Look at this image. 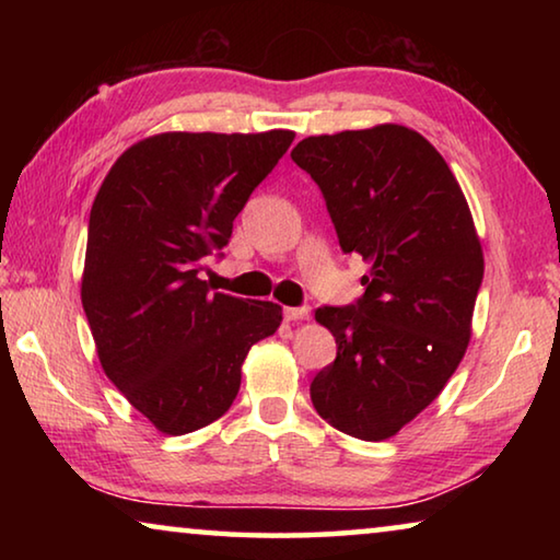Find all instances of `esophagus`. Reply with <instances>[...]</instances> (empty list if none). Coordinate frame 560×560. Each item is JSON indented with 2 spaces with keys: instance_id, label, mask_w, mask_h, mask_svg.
<instances>
[{
  "instance_id": "esophagus-1",
  "label": "esophagus",
  "mask_w": 560,
  "mask_h": 560,
  "mask_svg": "<svg viewBox=\"0 0 560 560\" xmlns=\"http://www.w3.org/2000/svg\"><path fill=\"white\" fill-rule=\"evenodd\" d=\"M311 311L306 306H296V308H283V318L287 320H306Z\"/></svg>"
}]
</instances>
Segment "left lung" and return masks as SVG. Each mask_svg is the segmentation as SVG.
I'll list each match as a JSON object with an SVG mask.
<instances>
[{"mask_svg":"<svg viewBox=\"0 0 560 560\" xmlns=\"http://www.w3.org/2000/svg\"><path fill=\"white\" fill-rule=\"evenodd\" d=\"M291 160L324 192L340 249L371 264L365 293L316 320L338 353L311 383L316 412L381 442L442 393L471 338L485 254L450 165L395 122L311 136Z\"/></svg>","mask_w":560,"mask_h":560,"instance_id":"8db88e82","label":"left lung"}]
</instances>
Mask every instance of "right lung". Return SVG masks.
Masks as SVG:
<instances>
[{"instance_id":"obj_1","label":"right lung","mask_w":560,"mask_h":560,"mask_svg":"<svg viewBox=\"0 0 560 560\" xmlns=\"http://www.w3.org/2000/svg\"><path fill=\"white\" fill-rule=\"evenodd\" d=\"M293 140L291 130L160 132L130 145L91 207L81 303L103 373L160 432L220 420L281 306L214 293L202 264Z\"/></svg>"}]
</instances>
